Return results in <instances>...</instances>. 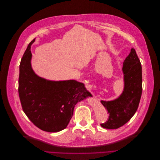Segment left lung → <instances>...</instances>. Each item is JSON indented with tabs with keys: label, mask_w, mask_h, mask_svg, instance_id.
Segmentation results:
<instances>
[{
	"label": "left lung",
	"mask_w": 160,
	"mask_h": 160,
	"mask_svg": "<svg viewBox=\"0 0 160 160\" xmlns=\"http://www.w3.org/2000/svg\"><path fill=\"white\" fill-rule=\"evenodd\" d=\"M124 89L118 98L112 101H101L108 110L109 118L101 126L115 129L122 127L135 114L142 94V67L134 48L123 63Z\"/></svg>",
	"instance_id": "left-lung-1"
}]
</instances>
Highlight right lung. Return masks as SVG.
<instances>
[{
	"label": "right lung",
	"instance_id": "add662e5",
	"mask_svg": "<svg viewBox=\"0 0 160 160\" xmlns=\"http://www.w3.org/2000/svg\"><path fill=\"white\" fill-rule=\"evenodd\" d=\"M28 45L19 66L18 92L22 108L42 131L55 132L66 129L76 103L91 95L84 84L76 80L53 81L37 76L31 68Z\"/></svg>",
	"mask_w": 160,
	"mask_h": 160
}]
</instances>
